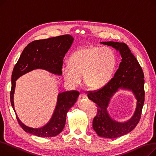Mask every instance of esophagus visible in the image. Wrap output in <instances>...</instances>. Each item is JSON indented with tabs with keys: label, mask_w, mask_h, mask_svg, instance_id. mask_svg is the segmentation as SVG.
<instances>
[{
	"label": "esophagus",
	"mask_w": 156,
	"mask_h": 156,
	"mask_svg": "<svg viewBox=\"0 0 156 156\" xmlns=\"http://www.w3.org/2000/svg\"><path fill=\"white\" fill-rule=\"evenodd\" d=\"M80 99H87V95L84 93H81L80 95Z\"/></svg>",
	"instance_id": "esophagus-1"
}]
</instances>
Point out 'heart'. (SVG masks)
<instances>
[{
    "label": "heart",
    "instance_id": "obj_1",
    "mask_svg": "<svg viewBox=\"0 0 156 156\" xmlns=\"http://www.w3.org/2000/svg\"><path fill=\"white\" fill-rule=\"evenodd\" d=\"M116 66V55L108 47H88L80 48L69 57V64L62 68L64 80L75 87L81 81L90 88L96 90L107 85Z\"/></svg>",
    "mask_w": 156,
    "mask_h": 156
}]
</instances>
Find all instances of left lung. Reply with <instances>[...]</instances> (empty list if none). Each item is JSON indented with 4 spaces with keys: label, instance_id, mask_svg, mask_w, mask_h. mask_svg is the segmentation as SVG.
I'll return each instance as SVG.
<instances>
[{
    "label": "left lung",
    "instance_id": "left-lung-1",
    "mask_svg": "<svg viewBox=\"0 0 156 156\" xmlns=\"http://www.w3.org/2000/svg\"><path fill=\"white\" fill-rule=\"evenodd\" d=\"M112 47L122 57L119 68L114 77L103 88L88 91L89 99L97 104V114L93 120V128L99 136L114 138L125 135L132 131L141 118L144 103V75L143 70L134 55L125 43L114 42H101ZM119 88L132 90L137 100L134 116L128 121L120 123L112 120L107 108L110 98Z\"/></svg>",
    "mask_w": 156,
    "mask_h": 156
}]
</instances>
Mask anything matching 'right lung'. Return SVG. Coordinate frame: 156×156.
Wrapping results in <instances>:
<instances>
[{
	"instance_id": "right-lung-1",
	"label": "right lung",
	"mask_w": 156,
	"mask_h": 156,
	"mask_svg": "<svg viewBox=\"0 0 156 156\" xmlns=\"http://www.w3.org/2000/svg\"><path fill=\"white\" fill-rule=\"evenodd\" d=\"M73 40L71 35H64L33 41L24 48L14 66L11 77V103L19 125L27 133L40 137H52L59 135L64 128L66 114L76 102L80 92L71 90L59 94L56 107L50 121L42 128H33L24 125L16 113L13 101L16 81L24 74L36 69H45L55 75H61L63 59Z\"/></svg>"
}]
</instances>
